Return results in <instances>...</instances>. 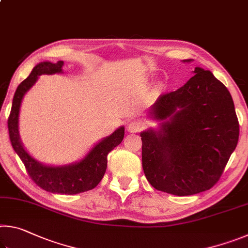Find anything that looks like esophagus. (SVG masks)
I'll list each match as a JSON object with an SVG mask.
<instances>
[{
  "instance_id": "obj_1",
  "label": "esophagus",
  "mask_w": 248,
  "mask_h": 248,
  "mask_svg": "<svg viewBox=\"0 0 248 248\" xmlns=\"http://www.w3.org/2000/svg\"><path fill=\"white\" fill-rule=\"evenodd\" d=\"M142 128H143V124L140 120H131L127 125L128 131L132 133L139 132Z\"/></svg>"
}]
</instances>
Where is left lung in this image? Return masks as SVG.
I'll list each match as a JSON object with an SVG mask.
<instances>
[{
  "mask_svg": "<svg viewBox=\"0 0 248 248\" xmlns=\"http://www.w3.org/2000/svg\"><path fill=\"white\" fill-rule=\"evenodd\" d=\"M191 60H184L189 62ZM159 96L150 116L158 130L140 133L142 167L155 189L190 196L212 188L237 145L240 125L230 92L210 71Z\"/></svg>",
  "mask_w": 248,
  "mask_h": 248,
  "instance_id": "left-lung-1",
  "label": "left lung"
}]
</instances>
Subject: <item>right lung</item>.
<instances>
[{
  "label": "right lung",
  "instance_id": "obj_1",
  "mask_svg": "<svg viewBox=\"0 0 248 248\" xmlns=\"http://www.w3.org/2000/svg\"><path fill=\"white\" fill-rule=\"evenodd\" d=\"M63 61L40 62L32 69L29 77L19 84L12 104L11 114L7 120L8 133L12 146L22 159L28 175L40 188L53 194L75 195L95 188L103 179L107 169V155L121 143L124 128L120 127L109 137L104 138L79 162L63 166L41 164L29 155L20 141L18 133L19 108L24 95L31 89L39 75L63 73Z\"/></svg>",
  "mask_w": 248,
  "mask_h": 248
}]
</instances>
